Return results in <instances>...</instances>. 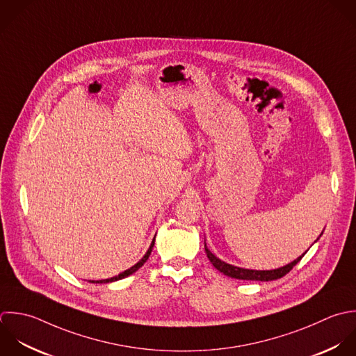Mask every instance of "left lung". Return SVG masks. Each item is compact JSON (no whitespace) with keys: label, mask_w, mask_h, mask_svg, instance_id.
Listing matches in <instances>:
<instances>
[{"label":"left lung","mask_w":356,"mask_h":356,"mask_svg":"<svg viewBox=\"0 0 356 356\" xmlns=\"http://www.w3.org/2000/svg\"><path fill=\"white\" fill-rule=\"evenodd\" d=\"M205 252H207V257L208 259L212 262V265L219 270L222 272L223 275L229 276V277H233V279H238V280H259V282H270V280H277V279H282L283 276H286L301 259L304 255H301L300 258H297L294 262L283 266V268H279V269H275V270H250V269H243V268H237V266H233V265H229L223 261H220L219 258H216L207 247H205Z\"/></svg>","instance_id":"8db88e82"}]
</instances>
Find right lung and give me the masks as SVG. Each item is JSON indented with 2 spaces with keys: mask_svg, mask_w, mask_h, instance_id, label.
<instances>
[{
  "mask_svg": "<svg viewBox=\"0 0 356 356\" xmlns=\"http://www.w3.org/2000/svg\"><path fill=\"white\" fill-rule=\"evenodd\" d=\"M154 244H155V238L152 240V243H151V247H149V250L147 251V254L143 257V259L140 261V262H137L134 266H131L130 269H127V270H124L123 273H120V275H118V276H115V277H111V279H106V280H97V282H91V283H112V282H116V280H120V279H124V277H127V276H130V275H133L136 270H138L145 262H147V259L149 258V255H151V251H152V248H154Z\"/></svg>",
  "mask_w": 356,
  "mask_h": 356,
  "instance_id": "right-lung-1",
  "label": "right lung"
}]
</instances>
